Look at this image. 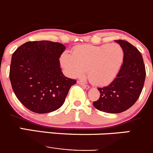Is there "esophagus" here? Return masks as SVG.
Segmentation results:
<instances>
[{"instance_id": "esophagus-1", "label": "esophagus", "mask_w": 153, "mask_h": 153, "mask_svg": "<svg viewBox=\"0 0 153 153\" xmlns=\"http://www.w3.org/2000/svg\"><path fill=\"white\" fill-rule=\"evenodd\" d=\"M78 83L80 84V85H81L82 87H84V88H86V89L90 88V86L87 85V84H84V83H83L82 81H78Z\"/></svg>"}]
</instances>
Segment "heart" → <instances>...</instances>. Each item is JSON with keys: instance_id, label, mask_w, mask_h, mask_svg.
Instances as JSON below:
<instances>
[{"instance_id": "b5f03b06", "label": "heart", "mask_w": 153, "mask_h": 153, "mask_svg": "<svg viewBox=\"0 0 153 153\" xmlns=\"http://www.w3.org/2000/svg\"><path fill=\"white\" fill-rule=\"evenodd\" d=\"M123 56V50L117 44L84 45L75 48L72 54L63 53L60 62L70 76L82 77L87 71L90 81L93 84L102 86L115 78Z\"/></svg>"}]
</instances>
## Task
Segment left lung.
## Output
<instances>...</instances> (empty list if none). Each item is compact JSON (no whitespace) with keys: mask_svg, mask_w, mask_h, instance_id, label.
<instances>
[{"mask_svg":"<svg viewBox=\"0 0 153 153\" xmlns=\"http://www.w3.org/2000/svg\"><path fill=\"white\" fill-rule=\"evenodd\" d=\"M123 50V63L116 78L108 86L99 87L100 96L93 102L96 109L118 114L131 108L138 99L146 78V69L140 51L126 40L119 39Z\"/></svg>","mask_w":153,"mask_h":153,"instance_id":"1","label":"left lung"}]
</instances>
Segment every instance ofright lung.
<instances>
[{
    "label": "right lung",
    "instance_id": "add662e5",
    "mask_svg": "<svg viewBox=\"0 0 153 153\" xmlns=\"http://www.w3.org/2000/svg\"><path fill=\"white\" fill-rule=\"evenodd\" d=\"M66 47L51 41L23 44L12 56L10 79L21 103L33 112L45 114L63 105L76 80L66 78L59 58Z\"/></svg>",
    "mask_w": 153,
    "mask_h": 153
}]
</instances>
